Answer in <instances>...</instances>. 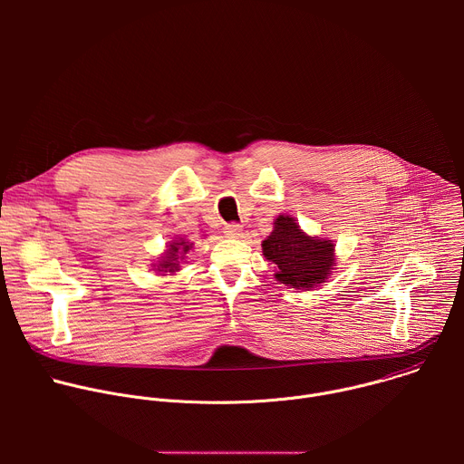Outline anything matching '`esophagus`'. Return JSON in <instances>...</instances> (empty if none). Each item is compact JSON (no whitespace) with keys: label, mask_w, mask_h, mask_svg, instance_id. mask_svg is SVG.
<instances>
[{"label":"esophagus","mask_w":464,"mask_h":464,"mask_svg":"<svg viewBox=\"0 0 464 464\" xmlns=\"http://www.w3.org/2000/svg\"><path fill=\"white\" fill-rule=\"evenodd\" d=\"M224 235L227 237V238H240L244 233H242V226H238V224H227L226 227H224Z\"/></svg>","instance_id":"obj_1"}]
</instances>
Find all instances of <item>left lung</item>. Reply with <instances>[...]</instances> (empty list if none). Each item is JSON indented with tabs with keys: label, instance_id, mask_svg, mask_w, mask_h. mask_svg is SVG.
<instances>
[{
	"label": "left lung",
	"instance_id": "1",
	"mask_svg": "<svg viewBox=\"0 0 464 464\" xmlns=\"http://www.w3.org/2000/svg\"><path fill=\"white\" fill-rule=\"evenodd\" d=\"M262 255L274 262L276 281L295 290L319 286L336 266L334 242L304 233L292 215L274 220V231L262 240Z\"/></svg>",
	"mask_w": 464,
	"mask_h": 464
}]
</instances>
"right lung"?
I'll list each match as a JSON object with an SVG mask.
<instances>
[{
    "instance_id": "obj_1",
    "label": "right lung",
    "mask_w": 464,
    "mask_h": 464,
    "mask_svg": "<svg viewBox=\"0 0 464 464\" xmlns=\"http://www.w3.org/2000/svg\"><path fill=\"white\" fill-rule=\"evenodd\" d=\"M192 242L185 238H172L167 242V249L158 256V260L152 264V270L158 276H176L181 270V262H185L187 253L192 249Z\"/></svg>"
}]
</instances>
